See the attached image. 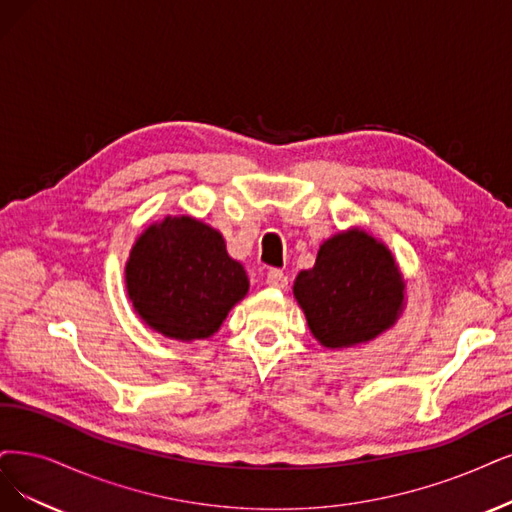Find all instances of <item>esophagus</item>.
<instances>
[{"instance_id":"34e87169","label":"esophagus","mask_w":512,"mask_h":512,"mask_svg":"<svg viewBox=\"0 0 512 512\" xmlns=\"http://www.w3.org/2000/svg\"><path fill=\"white\" fill-rule=\"evenodd\" d=\"M266 282L272 287V289H285L289 285V276L282 272V270H270L268 276H266Z\"/></svg>"}]
</instances>
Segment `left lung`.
<instances>
[{
	"mask_svg": "<svg viewBox=\"0 0 512 512\" xmlns=\"http://www.w3.org/2000/svg\"><path fill=\"white\" fill-rule=\"evenodd\" d=\"M293 293L318 342L346 348L394 323L403 304V280L382 242L352 230L320 246L314 268L297 276Z\"/></svg>",
	"mask_w": 512,
	"mask_h": 512,
	"instance_id": "8db88e82",
	"label": "left lung"
}]
</instances>
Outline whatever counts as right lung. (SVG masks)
I'll return each instance as SVG.
<instances>
[{"label": "right lung", "instance_id": "add662e5", "mask_svg": "<svg viewBox=\"0 0 512 512\" xmlns=\"http://www.w3.org/2000/svg\"><path fill=\"white\" fill-rule=\"evenodd\" d=\"M126 287L149 327L175 339H204L249 291V278L213 227L166 217L132 246Z\"/></svg>", "mask_w": 512, "mask_h": 512}]
</instances>
